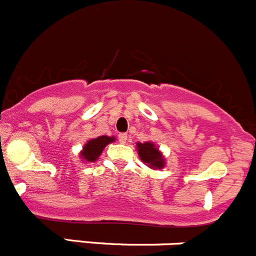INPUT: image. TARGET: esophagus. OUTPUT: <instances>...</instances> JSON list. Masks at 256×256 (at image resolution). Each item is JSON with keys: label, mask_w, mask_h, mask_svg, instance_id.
<instances>
[{"label": "esophagus", "mask_w": 256, "mask_h": 256, "mask_svg": "<svg viewBox=\"0 0 256 256\" xmlns=\"http://www.w3.org/2000/svg\"><path fill=\"white\" fill-rule=\"evenodd\" d=\"M118 138H120V142L122 144H124V143H127V138H128V136L126 133H120V136H118Z\"/></svg>", "instance_id": "esophagus-1"}]
</instances>
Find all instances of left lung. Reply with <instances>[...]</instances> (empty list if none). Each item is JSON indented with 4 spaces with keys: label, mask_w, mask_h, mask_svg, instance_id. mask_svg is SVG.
Segmentation results:
<instances>
[{
    "label": "left lung",
    "mask_w": 256,
    "mask_h": 256,
    "mask_svg": "<svg viewBox=\"0 0 256 256\" xmlns=\"http://www.w3.org/2000/svg\"><path fill=\"white\" fill-rule=\"evenodd\" d=\"M136 148L140 160L150 169H163L166 166V158L153 142H138Z\"/></svg>",
    "instance_id": "obj_1"
}]
</instances>
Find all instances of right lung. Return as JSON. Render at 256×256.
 Masks as SVG:
<instances>
[{
    "label": "right lung",
    "instance_id": "obj_1",
    "mask_svg": "<svg viewBox=\"0 0 256 256\" xmlns=\"http://www.w3.org/2000/svg\"><path fill=\"white\" fill-rule=\"evenodd\" d=\"M116 142V136H100L97 138L90 139L87 143L83 146L82 150L80 153V158L82 159V163H92L96 162L102 154L103 149L108 146V144Z\"/></svg>",
    "mask_w": 256,
    "mask_h": 256
}]
</instances>
